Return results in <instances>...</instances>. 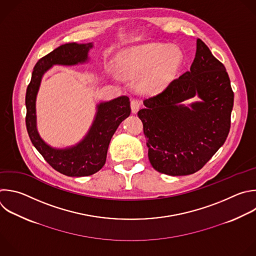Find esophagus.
<instances>
[{
    "label": "esophagus",
    "instance_id": "34e87169",
    "mask_svg": "<svg viewBox=\"0 0 256 256\" xmlns=\"http://www.w3.org/2000/svg\"><path fill=\"white\" fill-rule=\"evenodd\" d=\"M140 104H142V102H140V100H136V98L132 100V102H130L132 112L134 114H136V112H138V108H140Z\"/></svg>",
    "mask_w": 256,
    "mask_h": 256
}]
</instances>
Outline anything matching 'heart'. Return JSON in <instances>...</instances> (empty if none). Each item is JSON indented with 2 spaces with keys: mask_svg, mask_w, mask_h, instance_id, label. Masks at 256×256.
Here are the masks:
<instances>
[{
  "mask_svg": "<svg viewBox=\"0 0 256 256\" xmlns=\"http://www.w3.org/2000/svg\"><path fill=\"white\" fill-rule=\"evenodd\" d=\"M183 60L177 48L160 44H142L126 49L120 58L122 73L138 78V88L142 94H154L160 92L171 81Z\"/></svg>",
  "mask_w": 256,
  "mask_h": 256,
  "instance_id": "obj_1",
  "label": "heart"
}]
</instances>
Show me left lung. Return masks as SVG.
Wrapping results in <instances>:
<instances>
[{
    "label": "left lung",
    "mask_w": 256,
    "mask_h": 256,
    "mask_svg": "<svg viewBox=\"0 0 256 256\" xmlns=\"http://www.w3.org/2000/svg\"><path fill=\"white\" fill-rule=\"evenodd\" d=\"M198 95L201 102H182ZM234 94L224 65L197 39L189 71L160 94L144 102L138 116L144 124L148 160L156 171L186 176L199 171L223 146L230 130Z\"/></svg>",
    "instance_id": "8db88e82"
}]
</instances>
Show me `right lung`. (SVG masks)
Instances as JSON below:
<instances>
[{"instance_id": "right-lung-1", "label": "right lung", "mask_w": 256, "mask_h": 256, "mask_svg": "<svg viewBox=\"0 0 256 256\" xmlns=\"http://www.w3.org/2000/svg\"><path fill=\"white\" fill-rule=\"evenodd\" d=\"M92 43H67L54 49L36 63L26 92V126L30 140L45 160L57 172L68 177H85L104 166L110 140L122 120L130 114V98L126 96L98 106L96 118L88 134L77 144L54 148L39 136L36 126V96L44 73L53 65H76L88 59Z\"/></svg>"}]
</instances>
